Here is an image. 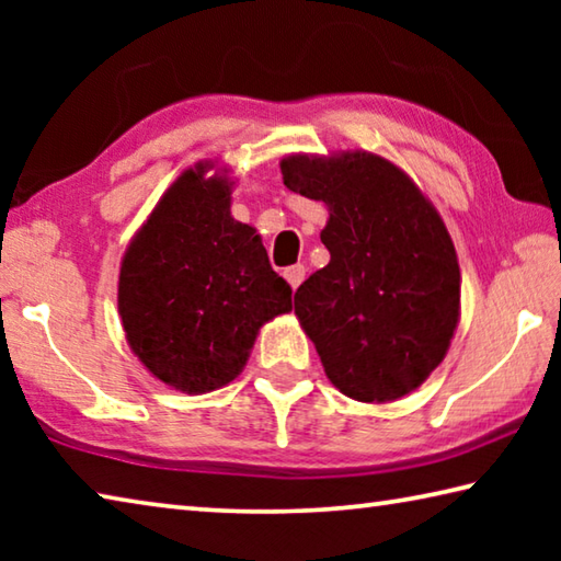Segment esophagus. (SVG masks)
Returning a JSON list of instances; mask_svg holds the SVG:
<instances>
[{
    "label": "esophagus",
    "instance_id": "esophagus-1",
    "mask_svg": "<svg viewBox=\"0 0 561 561\" xmlns=\"http://www.w3.org/2000/svg\"><path fill=\"white\" fill-rule=\"evenodd\" d=\"M304 277H307V267H304V264H294V267L284 270V279L289 282L291 289H297L299 284L304 282Z\"/></svg>",
    "mask_w": 561,
    "mask_h": 561
}]
</instances>
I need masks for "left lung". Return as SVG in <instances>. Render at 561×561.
<instances>
[{
	"label": "left lung",
	"instance_id": "8db88e82",
	"mask_svg": "<svg viewBox=\"0 0 561 561\" xmlns=\"http://www.w3.org/2000/svg\"><path fill=\"white\" fill-rule=\"evenodd\" d=\"M282 180L324 203L331 260L294 314L341 393L388 403L440 366L460 321V264L440 213L405 170L368 150L289 153Z\"/></svg>",
	"mask_w": 561,
	"mask_h": 561
}]
</instances>
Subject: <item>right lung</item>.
<instances>
[{"label":"right lung","instance_id":"right-lung-1","mask_svg":"<svg viewBox=\"0 0 561 561\" xmlns=\"http://www.w3.org/2000/svg\"><path fill=\"white\" fill-rule=\"evenodd\" d=\"M234 178L197 160L170 185L123 252L118 314L148 374L180 393L217 391L242 374L260 329L291 311L252 225L230 213Z\"/></svg>","mask_w":561,"mask_h":561}]
</instances>
